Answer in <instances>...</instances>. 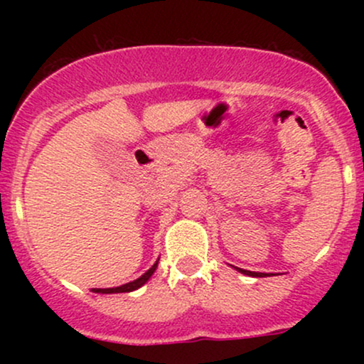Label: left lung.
Instances as JSON below:
<instances>
[{
    "instance_id": "obj_1",
    "label": "left lung",
    "mask_w": 364,
    "mask_h": 364,
    "mask_svg": "<svg viewBox=\"0 0 364 364\" xmlns=\"http://www.w3.org/2000/svg\"><path fill=\"white\" fill-rule=\"evenodd\" d=\"M237 272L245 274V275H250V277H269V274H263V272H252V270H245V269H240V267H235ZM270 275H275V274H270Z\"/></svg>"
}]
</instances>
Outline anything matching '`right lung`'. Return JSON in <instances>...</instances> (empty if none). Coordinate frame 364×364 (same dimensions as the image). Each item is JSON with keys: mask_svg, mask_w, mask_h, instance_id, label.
<instances>
[{"mask_svg": "<svg viewBox=\"0 0 364 364\" xmlns=\"http://www.w3.org/2000/svg\"><path fill=\"white\" fill-rule=\"evenodd\" d=\"M157 263H159V260L154 263V265L150 267V269L144 275H140L139 279H135V281H132V282H128V284H123V286H118V287H106V289H101V287H94V289H92V292H99V294H116V292H132V291H136V289H139V287L144 286V284L147 282L150 277H152L154 272H156V269H157Z\"/></svg>", "mask_w": 364, "mask_h": 364, "instance_id": "obj_1", "label": "right lung"}]
</instances>
